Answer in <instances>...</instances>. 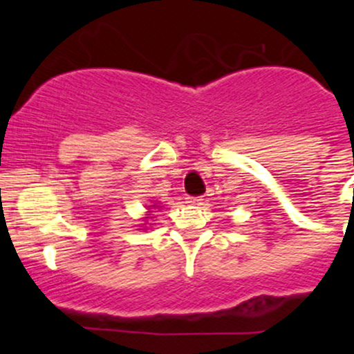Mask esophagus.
I'll list each match as a JSON object with an SVG mask.
<instances>
[{"label":"esophagus","instance_id":"34e87169","mask_svg":"<svg viewBox=\"0 0 354 354\" xmlns=\"http://www.w3.org/2000/svg\"><path fill=\"white\" fill-rule=\"evenodd\" d=\"M186 200H188L189 205H201L203 196H189V198H186Z\"/></svg>","mask_w":354,"mask_h":354}]
</instances>
